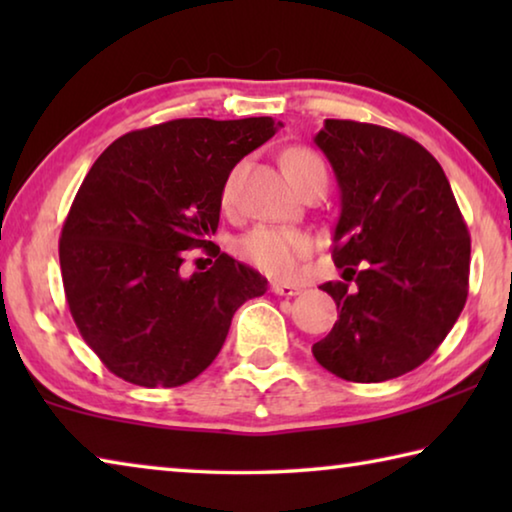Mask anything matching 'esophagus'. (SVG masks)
Returning a JSON list of instances; mask_svg holds the SVG:
<instances>
[{
	"instance_id": "1",
	"label": "esophagus",
	"mask_w": 512,
	"mask_h": 512,
	"mask_svg": "<svg viewBox=\"0 0 512 512\" xmlns=\"http://www.w3.org/2000/svg\"><path fill=\"white\" fill-rule=\"evenodd\" d=\"M271 291L275 293V296H298V293L302 291L300 287H296V284H287V282H273L271 284Z\"/></svg>"
}]
</instances>
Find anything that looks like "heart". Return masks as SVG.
I'll list each match as a JSON object with an SVG mask.
<instances>
[{"label": "heart", "instance_id": "b5f03b06", "mask_svg": "<svg viewBox=\"0 0 512 512\" xmlns=\"http://www.w3.org/2000/svg\"><path fill=\"white\" fill-rule=\"evenodd\" d=\"M282 164L287 176L293 185H298L302 178L311 171H325L323 160L318 158L314 151L302 149H289L282 155ZM239 189V169H232L225 178L221 189V203L223 207L235 205ZM239 255L264 271L280 280H289L298 273L300 262L307 259L314 250V239L309 232L296 230V228H277V225H259V228L250 230L246 237L239 239Z\"/></svg>", "mask_w": 512, "mask_h": 512}]
</instances>
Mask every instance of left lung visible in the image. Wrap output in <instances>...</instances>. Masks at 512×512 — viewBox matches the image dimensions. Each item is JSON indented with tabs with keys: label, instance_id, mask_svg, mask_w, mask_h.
I'll return each mask as SVG.
<instances>
[{
	"label": "left lung",
	"instance_id": "obj_1",
	"mask_svg": "<svg viewBox=\"0 0 512 512\" xmlns=\"http://www.w3.org/2000/svg\"><path fill=\"white\" fill-rule=\"evenodd\" d=\"M314 142L341 189L332 257L343 282L320 287L334 298L339 320L311 352L345 381L400 377L436 352L465 307L463 214L443 167L411 137L325 119Z\"/></svg>",
	"mask_w": 512,
	"mask_h": 512
}]
</instances>
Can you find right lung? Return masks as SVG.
Listing matches in <instances>:
<instances>
[{
	"label": "right lung",
	"mask_w": 512,
	"mask_h": 512,
	"mask_svg": "<svg viewBox=\"0 0 512 512\" xmlns=\"http://www.w3.org/2000/svg\"><path fill=\"white\" fill-rule=\"evenodd\" d=\"M280 126L173 119L126 133L92 164L60 235V273L83 341L117 377L187 384L221 352L235 311L266 293V277L225 253L189 277L183 262L185 250L210 253L225 178Z\"/></svg>",
	"instance_id": "right-lung-1"
}]
</instances>
